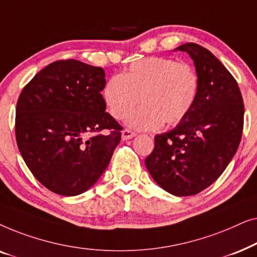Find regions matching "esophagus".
<instances>
[{
  "instance_id": "esophagus-1",
  "label": "esophagus",
  "mask_w": 257,
  "mask_h": 257,
  "mask_svg": "<svg viewBox=\"0 0 257 257\" xmlns=\"http://www.w3.org/2000/svg\"><path fill=\"white\" fill-rule=\"evenodd\" d=\"M133 137H136V132H133V131H131V130H128V128L122 130V132H121L122 140L131 139V138H133Z\"/></svg>"
}]
</instances>
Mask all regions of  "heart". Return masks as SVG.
I'll return each instance as SVG.
<instances>
[{
  "mask_svg": "<svg viewBox=\"0 0 257 257\" xmlns=\"http://www.w3.org/2000/svg\"><path fill=\"white\" fill-rule=\"evenodd\" d=\"M200 78L189 63L173 58L149 57L132 63L105 83L101 96L108 113L125 118L138 100L143 105L126 119L130 127L151 131L175 125L187 115L198 99Z\"/></svg>",
  "mask_w": 257,
  "mask_h": 257,
  "instance_id": "obj_1",
  "label": "heart"
}]
</instances>
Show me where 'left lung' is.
<instances>
[{
    "label": "left lung",
    "instance_id": "obj_1",
    "mask_svg": "<svg viewBox=\"0 0 257 257\" xmlns=\"http://www.w3.org/2000/svg\"><path fill=\"white\" fill-rule=\"evenodd\" d=\"M177 50L194 61L199 96L180 124L154 137V150L145 165L161 188L189 196L212 185L236 153L244 105L237 82L212 52L195 43Z\"/></svg>",
    "mask_w": 257,
    "mask_h": 257
}]
</instances>
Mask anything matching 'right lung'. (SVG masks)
I'll return each mask as SVG.
<instances>
[{
	"mask_svg": "<svg viewBox=\"0 0 257 257\" xmlns=\"http://www.w3.org/2000/svg\"><path fill=\"white\" fill-rule=\"evenodd\" d=\"M105 83L101 68L62 59L42 69L20 94L17 146L34 177L56 194L87 191L120 142L122 127L105 112Z\"/></svg>",
	"mask_w": 257,
	"mask_h": 257,
	"instance_id": "1",
	"label": "right lung"
}]
</instances>
